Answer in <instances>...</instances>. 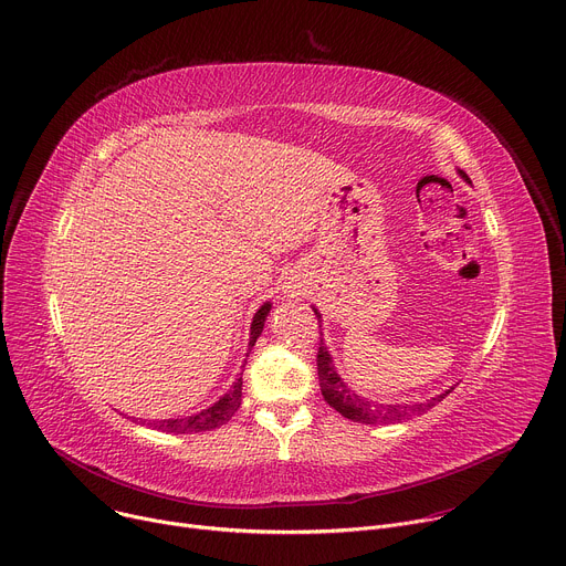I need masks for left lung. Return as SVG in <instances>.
<instances>
[{
    "label": "left lung",
    "instance_id": "8db88e82",
    "mask_svg": "<svg viewBox=\"0 0 566 566\" xmlns=\"http://www.w3.org/2000/svg\"><path fill=\"white\" fill-rule=\"evenodd\" d=\"M461 175L468 179V175L461 170ZM315 310L317 319H322V315ZM322 328V326H319ZM317 373H319V387H322V396L324 400L339 411L344 418L353 420V422H364V424H387V422H400L407 420L411 416H420L424 411H429L431 407H436L443 398H448V394H452V389H448L446 394L436 396L427 402H411V405H378L368 398L357 396L353 389H348L344 385V380L337 375L335 366H333V357L328 353V348L324 346V337H319V350H317Z\"/></svg>",
    "mask_w": 566,
    "mask_h": 566
}]
</instances>
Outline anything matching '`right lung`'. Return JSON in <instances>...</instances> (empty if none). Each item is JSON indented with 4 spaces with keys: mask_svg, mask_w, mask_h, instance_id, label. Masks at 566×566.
<instances>
[{
    "mask_svg": "<svg viewBox=\"0 0 566 566\" xmlns=\"http://www.w3.org/2000/svg\"><path fill=\"white\" fill-rule=\"evenodd\" d=\"M272 310V303H263L261 310L254 315V322H251V331H249V350L251 346L256 344V339L261 337L263 333V326H265V319L270 315ZM249 357V353H247ZM242 402V378H238L233 382V387L216 402L211 405L209 409H202L200 413L196 416H186V418H170V420H153L148 422L150 427L155 429H161V431H168V433H198V431H211L224 422L231 420V416L238 411Z\"/></svg>",
    "mask_w": 566,
    "mask_h": 566,
    "instance_id": "obj_1",
    "label": "right lung"
}]
</instances>
